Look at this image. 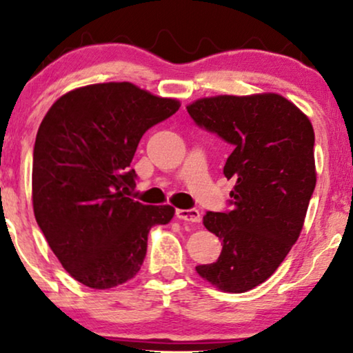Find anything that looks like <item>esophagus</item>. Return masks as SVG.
Instances as JSON below:
<instances>
[{
	"mask_svg": "<svg viewBox=\"0 0 353 353\" xmlns=\"http://www.w3.org/2000/svg\"><path fill=\"white\" fill-rule=\"evenodd\" d=\"M176 219L183 221H191V223H199L201 212L197 209H176Z\"/></svg>",
	"mask_w": 353,
	"mask_h": 353,
	"instance_id": "esophagus-1",
	"label": "esophagus"
}]
</instances>
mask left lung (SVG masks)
<instances>
[{
	"label": "left lung",
	"mask_w": 353,
	"mask_h": 353,
	"mask_svg": "<svg viewBox=\"0 0 353 353\" xmlns=\"http://www.w3.org/2000/svg\"><path fill=\"white\" fill-rule=\"evenodd\" d=\"M186 109L197 127L233 146L223 173L236 181L231 210L204 215L223 244L220 257L196 272L220 291H250L276 272L302 231L316 185L313 127L276 93L221 94Z\"/></svg>",
	"instance_id": "8db88e82"
}]
</instances>
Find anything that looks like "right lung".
Instances as JSON below:
<instances>
[{
  "label": "right lung",
  "mask_w": 353,
  "mask_h": 353,
  "mask_svg": "<svg viewBox=\"0 0 353 353\" xmlns=\"http://www.w3.org/2000/svg\"><path fill=\"white\" fill-rule=\"evenodd\" d=\"M180 109L128 81L96 83L61 96L38 128L32 199L37 223L67 273L93 289L127 283L146 257L154 225L172 205H144L125 196L138 143Z\"/></svg>",
  "instance_id": "add662e5"
}]
</instances>
